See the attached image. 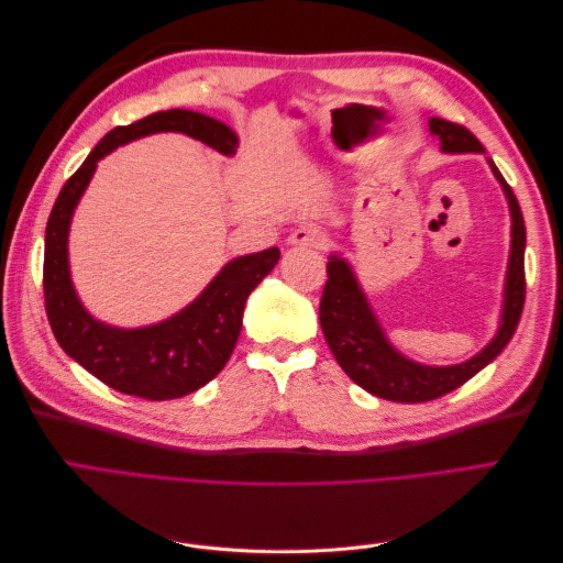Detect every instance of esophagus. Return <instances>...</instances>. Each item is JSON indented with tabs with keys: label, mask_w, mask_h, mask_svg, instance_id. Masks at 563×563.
Instances as JSON below:
<instances>
[{
	"label": "esophagus",
	"mask_w": 563,
	"mask_h": 563,
	"mask_svg": "<svg viewBox=\"0 0 563 563\" xmlns=\"http://www.w3.org/2000/svg\"><path fill=\"white\" fill-rule=\"evenodd\" d=\"M288 244L298 249H323L329 244V234L319 228H298L288 236Z\"/></svg>",
	"instance_id": "obj_1"
}]
</instances>
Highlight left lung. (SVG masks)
Returning a JSON list of instances; mask_svg holds the SVG:
<instances>
[{
	"label": "left lung",
	"mask_w": 563,
	"mask_h": 563,
	"mask_svg": "<svg viewBox=\"0 0 563 563\" xmlns=\"http://www.w3.org/2000/svg\"><path fill=\"white\" fill-rule=\"evenodd\" d=\"M432 135L441 141V150L449 155L460 152H484V145L476 141V135L465 126L446 122V119H430ZM490 164L493 176L503 185V192L509 203L512 216V244H509V263L505 277V300L503 314L496 338L472 360L453 366H424L404 356L395 345L389 343L380 321L373 312L366 294L362 291L360 279L345 258L338 253L329 255V282L323 286L319 302V321L323 338L347 376L364 387L371 395L387 401L399 404H420L432 401L449 395L455 387L467 383L484 366H488L512 340L526 298V277H523V251H526V228L519 201L498 172V166Z\"/></svg>",
	"instance_id": "1"
}]
</instances>
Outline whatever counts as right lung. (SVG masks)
<instances>
[{"mask_svg":"<svg viewBox=\"0 0 563 563\" xmlns=\"http://www.w3.org/2000/svg\"><path fill=\"white\" fill-rule=\"evenodd\" d=\"M162 131L185 133L228 157L240 145L228 124L192 110H164L117 126L63 185L44 236V305L58 345L100 383L150 401L190 395L223 371L242 331L246 298L282 255L277 246L240 255L187 308L152 327L117 329L87 312L77 298L67 261L73 213L108 152Z\"/></svg>","mask_w":563,"mask_h":563,"instance_id":"1","label":"right lung"}]
</instances>
